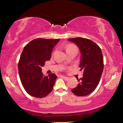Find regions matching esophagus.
<instances>
[{
    "mask_svg": "<svg viewBox=\"0 0 123 123\" xmlns=\"http://www.w3.org/2000/svg\"><path fill=\"white\" fill-rule=\"evenodd\" d=\"M61 76H62V78H63L64 80H66V81H67V80H68V79H69V78H68V77H67V76H63V75H61Z\"/></svg>",
    "mask_w": 123,
    "mask_h": 123,
    "instance_id": "34e87169",
    "label": "esophagus"
}]
</instances>
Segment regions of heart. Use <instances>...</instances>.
<instances>
[{
  "label": "heart",
  "instance_id": "heart-1",
  "mask_svg": "<svg viewBox=\"0 0 123 123\" xmlns=\"http://www.w3.org/2000/svg\"><path fill=\"white\" fill-rule=\"evenodd\" d=\"M65 48H66V51L67 53L70 50H78V48H77V47L75 46V45H74L73 44H68L67 45H66Z\"/></svg>",
  "mask_w": 123,
  "mask_h": 123
}]
</instances>
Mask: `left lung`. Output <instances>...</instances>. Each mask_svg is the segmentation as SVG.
Listing matches in <instances>:
<instances>
[{
    "mask_svg": "<svg viewBox=\"0 0 123 123\" xmlns=\"http://www.w3.org/2000/svg\"><path fill=\"white\" fill-rule=\"evenodd\" d=\"M68 41L77 45L81 56L79 67L84 71L83 77L77 79L79 82L72 92L77 96H86L94 91L100 80L104 69V59L101 50L89 39L76 37Z\"/></svg>",
    "mask_w": 123,
    "mask_h": 123,
    "instance_id": "left-lung-1",
    "label": "left lung"
}]
</instances>
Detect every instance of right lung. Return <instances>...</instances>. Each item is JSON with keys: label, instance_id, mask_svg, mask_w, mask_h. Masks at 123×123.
<instances>
[{"label": "right lung", "instance_id": "obj_1", "mask_svg": "<svg viewBox=\"0 0 123 123\" xmlns=\"http://www.w3.org/2000/svg\"><path fill=\"white\" fill-rule=\"evenodd\" d=\"M60 39H35L25 46L18 62V72L22 84L32 97H46L53 89L57 76L55 74L45 76L42 67L50 59L51 52Z\"/></svg>", "mask_w": 123, "mask_h": 123}]
</instances>
